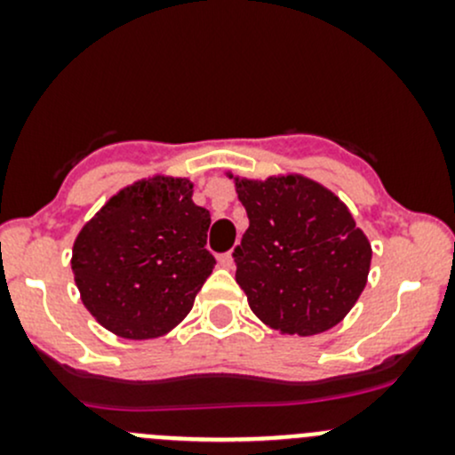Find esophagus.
<instances>
[{"instance_id":"obj_1","label":"esophagus","mask_w":455,"mask_h":455,"mask_svg":"<svg viewBox=\"0 0 455 455\" xmlns=\"http://www.w3.org/2000/svg\"><path fill=\"white\" fill-rule=\"evenodd\" d=\"M218 264L222 266V268L231 270L233 266H235V261H233V255L231 253H222V255H218Z\"/></svg>"}]
</instances>
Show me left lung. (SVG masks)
<instances>
[{
	"label": "left lung",
	"mask_w": 455,
	"mask_h": 455,
	"mask_svg": "<svg viewBox=\"0 0 455 455\" xmlns=\"http://www.w3.org/2000/svg\"><path fill=\"white\" fill-rule=\"evenodd\" d=\"M249 228L235 249V282L257 319L279 334L313 337L355 308L371 244L346 202L304 173L235 176Z\"/></svg>",
	"instance_id": "obj_1"
}]
</instances>
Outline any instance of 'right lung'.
I'll return each instance as SVG.
<instances>
[{
    "label": "right lung",
    "instance_id": "right-lung-1",
    "mask_svg": "<svg viewBox=\"0 0 455 455\" xmlns=\"http://www.w3.org/2000/svg\"><path fill=\"white\" fill-rule=\"evenodd\" d=\"M209 211L189 178L154 173L123 187L81 227L72 275L87 313L130 341L172 332L213 273Z\"/></svg>",
    "mask_w": 455,
    "mask_h": 455
}]
</instances>
